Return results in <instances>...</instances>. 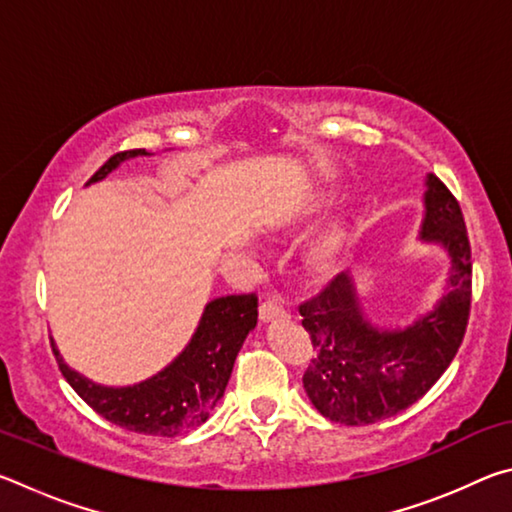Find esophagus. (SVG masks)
<instances>
[{"mask_svg":"<svg viewBox=\"0 0 512 512\" xmlns=\"http://www.w3.org/2000/svg\"><path fill=\"white\" fill-rule=\"evenodd\" d=\"M259 318H262L264 323H271V320H284L289 318V309L284 307L280 300L268 298L262 302V307H259Z\"/></svg>","mask_w":512,"mask_h":512,"instance_id":"obj_1","label":"esophagus"}]
</instances>
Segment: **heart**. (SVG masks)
<instances>
[{
	"instance_id": "obj_1",
	"label": "heart",
	"mask_w": 512,
	"mask_h": 512,
	"mask_svg": "<svg viewBox=\"0 0 512 512\" xmlns=\"http://www.w3.org/2000/svg\"><path fill=\"white\" fill-rule=\"evenodd\" d=\"M343 246V232L341 230H332L320 239V244L314 250V259L318 266H327L332 259L339 255V250Z\"/></svg>"
}]
</instances>
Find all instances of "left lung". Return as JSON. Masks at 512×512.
Here are the masks:
<instances>
[{
    "label": "left lung",
    "mask_w": 512,
    "mask_h": 512,
    "mask_svg": "<svg viewBox=\"0 0 512 512\" xmlns=\"http://www.w3.org/2000/svg\"><path fill=\"white\" fill-rule=\"evenodd\" d=\"M422 241L445 246L447 293L415 325L381 332L361 314L348 273L298 307L314 359L302 375L311 404L332 422L366 427L402 413L436 384L461 348L472 302V248L461 205L438 176H427Z\"/></svg>",
    "instance_id": "obj_1"
}]
</instances>
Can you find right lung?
I'll list each match as a JSON object with an SVG mask.
<instances>
[{"mask_svg": "<svg viewBox=\"0 0 512 512\" xmlns=\"http://www.w3.org/2000/svg\"><path fill=\"white\" fill-rule=\"evenodd\" d=\"M135 155L149 153L144 149L119 151L108 158L88 183L106 178L117 164L135 158ZM255 325V293L216 298L205 307L201 325H198L185 352L153 379L128 388L92 384L90 379L67 366L54 343H51V350H54L58 368L67 384L101 418L121 429L144 433V436L173 438L196 429L198 424L210 418L216 402L221 400L225 386H228L241 345Z\"/></svg>", "mask_w": 512, "mask_h": 512, "instance_id": "1", "label": "right lung"}]
</instances>
